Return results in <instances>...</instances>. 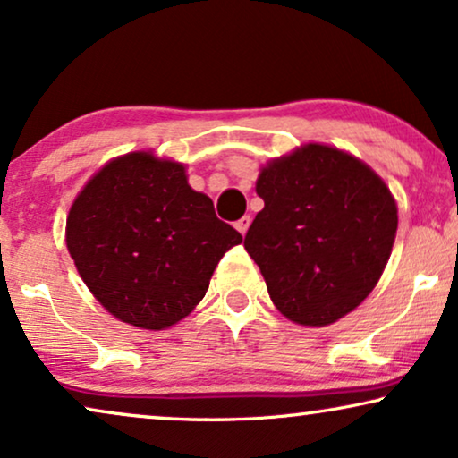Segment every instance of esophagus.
Masks as SVG:
<instances>
[{
  "instance_id": "1",
  "label": "esophagus",
  "mask_w": 458,
  "mask_h": 458,
  "mask_svg": "<svg viewBox=\"0 0 458 458\" xmlns=\"http://www.w3.org/2000/svg\"><path fill=\"white\" fill-rule=\"evenodd\" d=\"M250 223H252V218H250V216H242L240 221L235 223V229L240 231L242 235H246V231H248V227H250Z\"/></svg>"
}]
</instances>
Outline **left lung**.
<instances>
[{"instance_id": "left-lung-1", "label": "left lung", "mask_w": 458, "mask_h": 458, "mask_svg": "<svg viewBox=\"0 0 458 458\" xmlns=\"http://www.w3.org/2000/svg\"><path fill=\"white\" fill-rule=\"evenodd\" d=\"M256 193L265 208L243 246L281 315L323 327L352 312L377 285L398 229L396 199L379 174L309 143L268 162Z\"/></svg>"}]
</instances>
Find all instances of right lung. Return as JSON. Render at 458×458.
<instances>
[{
  "mask_svg": "<svg viewBox=\"0 0 458 458\" xmlns=\"http://www.w3.org/2000/svg\"><path fill=\"white\" fill-rule=\"evenodd\" d=\"M242 235L193 191L185 166L131 152L93 174L71 206L66 246L110 315L141 329L179 323Z\"/></svg>",
  "mask_w": 458,
  "mask_h": 458,
  "instance_id": "add662e5",
  "label": "right lung"
}]
</instances>
